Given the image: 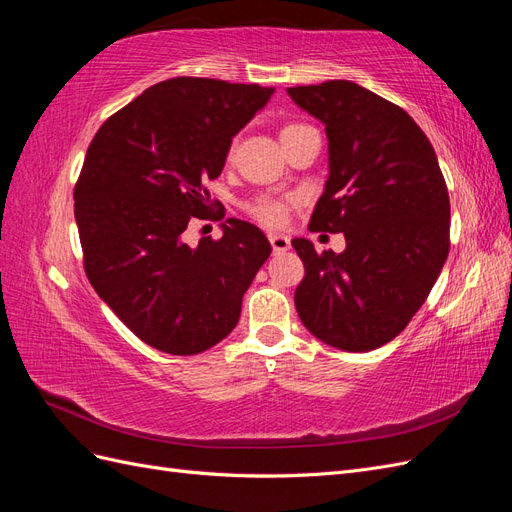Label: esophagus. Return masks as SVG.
Here are the masks:
<instances>
[{
  "label": "esophagus",
  "instance_id": "esophagus-1",
  "mask_svg": "<svg viewBox=\"0 0 512 512\" xmlns=\"http://www.w3.org/2000/svg\"><path fill=\"white\" fill-rule=\"evenodd\" d=\"M269 241H271V247H273L275 254H284V252L290 250V237L288 235H280V232H271Z\"/></svg>",
  "mask_w": 512,
  "mask_h": 512
}]
</instances>
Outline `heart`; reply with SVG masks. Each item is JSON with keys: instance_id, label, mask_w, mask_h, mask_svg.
Instances as JSON below:
<instances>
[{"instance_id": "heart-1", "label": "heart", "mask_w": 512, "mask_h": 512, "mask_svg": "<svg viewBox=\"0 0 512 512\" xmlns=\"http://www.w3.org/2000/svg\"><path fill=\"white\" fill-rule=\"evenodd\" d=\"M301 128H307L303 126V123H290V126L282 128V134H288V132H294V130H301ZM250 213L254 215V218L258 222H262L265 226H271V228H277L282 226L286 222V215H288V205L284 203V200L280 198H258L254 200V203L250 205Z\"/></svg>"}]
</instances>
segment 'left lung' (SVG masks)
Returning <instances> with one entry per match:
<instances>
[{
    "instance_id": "8db88e82",
    "label": "left lung",
    "mask_w": 512,
    "mask_h": 512,
    "mask_svg": "<svg viewBox=\"0 0 512 512\" xmlns=\"http://www.w3.org/2000/svg\"><path fill=\"white\" fill-rule=\"evenodd\" d=\"M288 96L329 138L309 230L346 237L342 254L292 239L305 267L294 305L320 342L376 350L408 327L448 256L451 203L436 151L404 108L352 81L288 87Z\"/></svg>"
}]
</instances>
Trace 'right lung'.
<instances>
[{
	"label": "right lung",
	"mask_w": 512,
	"mask_h": 512,
	"mask_svg": "<svg viewBox=\"0 0 512 512\" xmlns=\"http://www.w3.org/2000/svg\"><path fill=\"white\" fill-rule=\"evenodd\" d=\"M273 91L177 76L108 117L87 149L74 188L85 273L151 348L198 354L237 327L269 239L237 218L222 224V239L196 247L183 230L194 218H224L211 213L205 181L220 177L232 138Z\"/></svg>",
	"instance_id": "right-lung-1"
}]
</instances>
